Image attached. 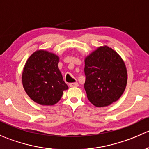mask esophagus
<instances>
[{"label":"esophagus","instance_id":"esophagus-1","mask_svg":"<svg viewBox=\"0 0 149 149\" xmlns=\"http://www.w3.org/2000/svg\"><path fill=\"white\" fill-rule=\"evenodd\" d=\"M70 86L71 87H78L79 86V84L77 82H72V83H70Z\"/></svg>","mask_w":149,"mask_h":149}]
</instances>
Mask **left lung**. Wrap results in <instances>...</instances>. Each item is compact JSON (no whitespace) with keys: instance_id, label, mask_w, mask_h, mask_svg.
I'll use <instances>...</instances> for the list:
<instances>
[{"instance_id":"left-lung-1","label":"left lung","mask_w":149,"mask_h":149,"mask_svg":"<svg viewBox=\"0 0 149 149\" xmlns=\"http://www.w3.org/2000/svg\"><path fill=\"white\" fill-rule=\"evenodd\" d=\"M85 90L95 107L108 106L121 97L127 85L126 67L108 46L98 47L85 59Z\"/></svg>"}]
</instances>
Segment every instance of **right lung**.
<instances>
[{
	"instance_id": "obj_1",
	"label": "right lung",
	"mask_w": 149,
	"mask_h": 149,
	"mask_svg": "<svg viewBox=\"0 0 149 149\" xmlns=\"http://www.w3.org/2000/svg\"><path fill=\"white\" fill-rule=\"evenodd\" d=\"M59 62L57 55L41 49L33 52L24 65L23 87L29 97L39 105H54L68 89L58 67Z\"/></svg>"
}]
</instances>
